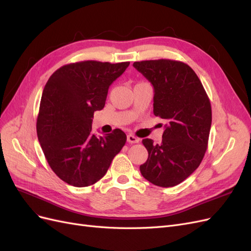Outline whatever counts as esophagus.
<instances>
[{
	"label": "esophagus",
	"mask_w": 251,
	"mask_h": 251,
	"mask_svg": "<svg viewBox=\"0 0 251 251\" xmlns=\"http://www.w3.org/2000/svg\"><path fill=\"white\" fill-rule=\"evenodd\" d=\"M126 140L128 143H138L139 142V139L136 137V136L132 135V134H128L126 136Z\"/></svg>",
	"instance_id": "34e87169"
}]
</instances>
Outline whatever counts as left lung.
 I'll return each mask as SVG.
<instances>
[{
  "instance_id": "obj_1",
  "label": "left lung",
  "mask_w": 251,
  "mask_h": 251,
  "mask_svg": "<svg viewBox=\"0 0 251 251\" xmlns=\"http://www.w3.org/2000/svg\"><path fill=\"white\" fill-rule=\"evenodd\" d=\"M154 87V114L166 121L162 141L142 143L149 153L142 176L161 187L178 185L198 169L207 149L211 107L199 77L188 65L172 59L133 64Z\"/></svg>"
}]
</instances>
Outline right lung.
<instances>
[{"mask_svg": "<svg viewBox=\"0 0 251 251\" xmlns=\"http://www.w3.org/2000/svg\"><path fill=\"white\" fill-rule=\"evenodd\" d=\"M130 65L83 60L60 67L44 88L36 132L52 171L66 183L85 187L100 180L126 141L119 128L103 137L92 132L111 83Z\"/></svg>", "mask_w": 251, "mask_h": 251, "instance_id": "add662e5", "label": "right lung"}]
</instances>
